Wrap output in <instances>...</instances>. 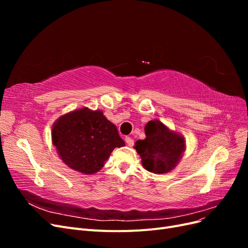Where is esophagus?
<instances>
[{"mask_svg":"<svg viewBox=\"0 0 248 248\" xmlns=\"http://www.w3.org/2000/svg\"><path fill=\"white\" fill-rule=\"evenodd\" d=\"M125 141H126V144L128 145L129 147H132L133 145H134V140H133V139H131V138H126L125 139Z\"/></svg>","mask_w":248,"mask_h":248,"instance_id":"obj_1","label":"esophagus"}]
</instances>
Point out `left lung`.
<instances>
[{"label": "left lung", "instance_id": "1", "mask_svg": "<svg viewBox=\"0 0 248 248\" xmlns=\"http://www.w3.org/2000/svg\"><path fill=\"white\" fill-rule=\"evenodd\" d=\"M145 133L146 139L137 140L134 145L144 168L155 174H163L174 169L184 152L183 138L170 131L158 120L148 122Z\"/></svg>", "mask_w": 248, "mask_h": 248}]
</instances>
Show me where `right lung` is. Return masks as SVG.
Returning <instances> with one entry per match:
<instances>
[{
    "label": "right lung",
    "mask_w": 248,
    "mask_h": 248,
    "mask_svg": "<svg viewBox=\"0 0 248 248\" xmlns=\"http://www.w3.org/2000/svg\"><path fill=\"white\" fill-rule=\"evenodd\" d=\"M51 138L62 160L84 174L98 171L112 150L125 145L117 127L102 111L88 108L60 118L52 127Z\"/></svg>",
    "instance_id": "add662e5"
}]
</instances>
